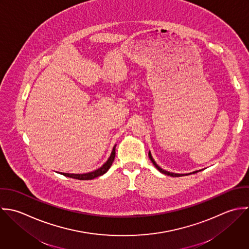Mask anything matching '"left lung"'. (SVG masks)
Returning a JSON list of instances; mask_svg holds the SVG:
<instances>
[{
  "label": "left lung",
  "instance_id": "1",
  "mask_svg": "<svg viewBox=\"0 0 249 249\" xmlns=\"http://www.w3.org/2000/svg\"><path fill=\"white\" fill-rule=\"evenodd\" d=\"M149 158H150V160H151V161L153 162V164L155 165V167L160 171V172H161L162 174H165V175H168V176H171V177H182V176H186V175H190V174H195V173H197V172H199V171H201V170H198V171H194V172H192V173H188V174H178V173H172V172H168V171H166L164 169H162L160 166L158 165V163L155 161V160L153 159V157H152V154H151V152H149Z\"/></svg>",
  "mask_w": 249,
  "mask_h": 249
}]
</instances>
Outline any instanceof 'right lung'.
<instances>
[{"label": "right lung", "mask_w": 249, "mask_h": 249, "mask_svg": "<svg viewBox=\"0 0 249 249\" xmlns=\"http://www.w3.org/2000/svg\"><path fill=\"white\" fill-rule=\"evenodd\" d=\"M115 156H116V145L114 146L113 150H112V153L109 157V159L107 160V161L101 166L99 167L98 169L94 170V171H91V172H89V173H85V174H70V173H59L61 175H64L66 177H69V178H76V179H82V180H87V179H92L94 178H97L99 176H102L103 174H105L109 168L112 165L114 160H115ZM58 173V172H57Z\"/></svg>", "instance_id": "obj_1"}]
</instances>
